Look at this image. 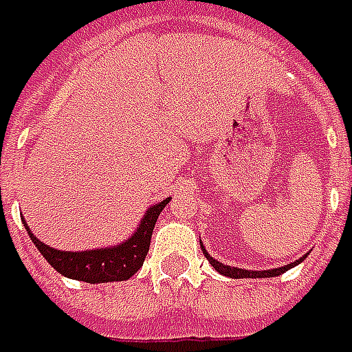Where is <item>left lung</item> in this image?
I'll return each mask as SVG.
<instances>
[{"instance_id":"8db88e82","label":"left lung","mask_w":352,"mask_h":352,"mask_svg":"<svg viewBox=\"0 0 352 352\" xmlns=\"http://www.w3.org/2000/svg\"><path fill=\"white\" fill-rule=\"evenodd\" d=\"M201 248H203V244H201ZM204 256H206V260L210 261L212 267L216 269L218 273H221V275L226 276H231V278H269V276H278L280 273H286L288 269L294 267V265H298V263H301V261L305 260V256L303 258H300V260H296L294 263H288V265H284V267H275V269H267V271H250V269H239V267H231V265H223V263H220L218 260H214L208 252L204 250Z\"/></svg>"}]
</instances>
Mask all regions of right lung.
I'll list each match as a JSON object with an SVG mask.
<instances>
[{"instance_id":"right-lung-1","label":"right lung","mask_w":352,"mask_h":352,"mask_svg":"<svg viewBox=\"0 0 352 352\" xmlns=\"http://www.w3.org/2000/svg\"><path fill=\"white\" fill-rule=\"evenodd\" d=\"M168 201H170V197L159 204L149 206V210L144 214L136 231L124 243L109 246V248L85 252L56 250L34 236V233L26 226V221H24V228L28 231L32 243L37 246V250L43 254L45 260L49 261L60 275L91 284L126 280L142 267V263L146 260L155 221L164 206L168 204Z\"/></svg>"}]
</instances>
